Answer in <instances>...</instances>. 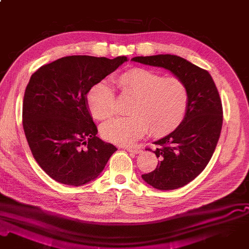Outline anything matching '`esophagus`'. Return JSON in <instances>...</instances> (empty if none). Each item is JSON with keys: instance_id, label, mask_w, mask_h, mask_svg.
Returning <instances> with one entry per match:
<instances>
[{"instance_id": "1", "label": "esophagus", "mask_w": 249, "mask_h": 249, "mask_svg": "<svg viewBox=\"0 0 249 249\" xmlns=\"http://www.w3.org/2000/svg\"><path fill=\"white\" fill-rule=\"evenodd\" d=\"M126 150L130 151V152H133V153H140L142 150L141 148L139 147H136V146H131V147H126Z\"/></svg>"}]
</instances>
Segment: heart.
<instances>
[{
    "instance_id": "heart-1",
    "label": "heart",
    "mask_w": 249,
    "mask_h": 249,
    "mask_svg": "<svg viewBox=\"0 0 249 249\" xmlns=\"http://www.w3.org/2000/svg\"><path fill=\"white\" fill-rule=\"evenodd\" d=\"M123 96L132 97L127 111L131 115L116 117L101 126L105 138L117 144H130L147 132L153 137L165 136L179 125L184 117L188 91L178 78H166L160 73L133 68L114 79ZM91 114L106 121L116 112L115 95L109 85L99 82L87 96Z\"/></svg>"
}]
</instances>
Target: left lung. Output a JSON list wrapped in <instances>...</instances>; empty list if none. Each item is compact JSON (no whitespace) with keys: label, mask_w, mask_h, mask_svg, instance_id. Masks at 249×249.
Returning a JSON list of instances; mask_svg holds the SVG:
<instances>
[{"label":"left lung","mask_w":249,"mask_h":249,"mask_svg":"<svg viewBox=\"0 0 249 249\" xmlns=\"http://www.w3.org/2000/svg\"><path fill=\"white\" fill-rule=\"evenodd\" d=\"M132 61L164 68L181 80L188 91L183 121L175 131L154 142L160 162L142 178L160 191L182 187L206 168L222 126V105L208 71L173 54L136 56ZM147 150H151L147 148Z\"/></svg>","instance_id":"obj_1"}]
</instances>
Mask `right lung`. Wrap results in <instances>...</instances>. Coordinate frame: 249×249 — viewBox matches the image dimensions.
Returning a JSON list of instances; mask_svg holds the SVG:
<instances>
[{
    "instance_id": "right-lung-1",
    "label": "right lung",
    "mask_w": 249,
    "mask_h": 249,
    "mask_svg": "<svg viewBox=\"0 0 249 249\" xmlns=\"http://www.w3.org/2000/svg\"><path fill=\"white\" fill-rule=\"evenodd\" d=\"M126 61L65 56L31 76L22 104L23 131L34 159L55 181L74 186L91 181L117 150L97 136L87 95Z\"/></svg>"
}]
</instances>
